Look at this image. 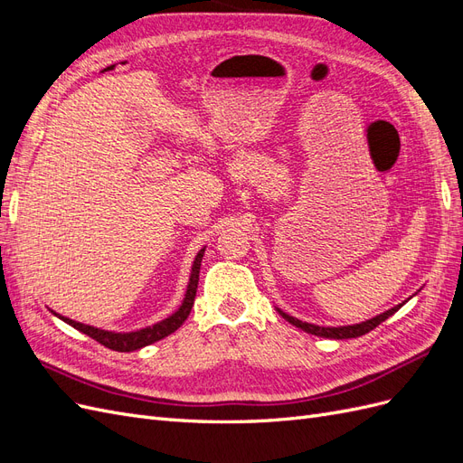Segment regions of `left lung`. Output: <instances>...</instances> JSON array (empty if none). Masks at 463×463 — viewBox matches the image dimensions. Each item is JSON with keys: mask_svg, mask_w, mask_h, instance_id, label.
<instances>
[{"mask_svg": "<svg viewBox=\"0 0 463 463\" xmlns=\"http://www.w3.org/2000/svg\"><path fill=\"white\" fill-rule=\"evenodd\" d=\"M402 305H405V301L396 305V307H392V309H388V311H384L381 315H376L374 318H369L365 322H359V325H349V326H317V325H311V322H303V320H299L296 317H289L282 309H278V307H276V311L282 315L288 322H291L293 326L305 330L307 334H315V335H320V338H330V340H347V338H359V335L371 332L373 328H376L378 325H381V322H384L388 317L394 315Z\"/></svg>", "mask_w": 463, "mask_h": 463, "instance_id": "8db88e82", "label": "left lung"}]
</instances>
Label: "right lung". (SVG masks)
<instances>
[{
	"mask_svg": "<svg viewBox=\"0 0 463 463\" xmlns=\"http://www.w3.org/2000/svg\"><path fill=\"white\" fill-rule=\"evenodd\" d=\"M203 255H204V249H201L199 253H197V257H194L184 303L179 305V309L174 315H170L167 318L156 322V325H152V326L135 330V332H108V330H102V328H94V326H89V325H82V322H77V320H71V318H67V317H61V315L53 313V311L52 313L55 317H60L61 320H65L67 325H71L73 328H77L79 332L90 335V338L96 340L98 344H102V345H106L109 349H114V352H135V349H141L145 345H150L154 342L165 338V335H170L172 332H175L181 325H184L185 318L189 317V313L193 309L194 296H197Z\"/></svg>",
	"mask_w": 463,
	"mask_h": 463,
	"instance_id": "1",
	"label": "right lung"
}]
</instances>
